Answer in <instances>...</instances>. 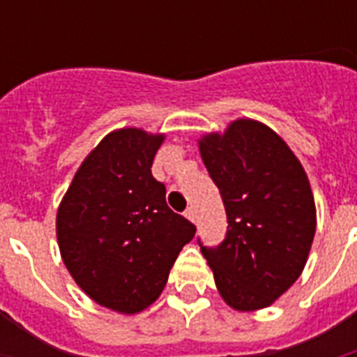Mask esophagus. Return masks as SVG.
<instances>
[{
	"label": "esophagus",
	"mask_w": 357,
	"mask_h": 357,
	"mask_svg": "<svg viewBox=\"0 0 357 357\" xmlns=\"http://www.w3.org/2000/svg\"><path fill=\"white\" fill-rule=\"evenodd\" d=\"M185 217H187V218H189V220H192V222H195V220H196L195 209H192V207H187V209H185Z\"/></svg>",
	"instance_id": "34e87169"
}]
</instances>
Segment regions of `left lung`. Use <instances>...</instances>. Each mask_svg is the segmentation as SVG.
I'll list each match as a JSON object with an SVG mask.
<instances>
[{"instance_id": "left-lung-1", "label": "left lung", "mask_w": 357, "mask_h": 357, "mask_svg": "<svg viewBox=\"0 0 357 357\" xmlns=\"http://www.w3.org/2000/svg\"><path fill=\"white\" fill-rule=\"evenodd\" d=\"M200 153L228 217L218 246L198 238L218 293L237 311L268 307L298 280L310 255L317 228L310 179L285 140L255 120L202 137Z\"/></svg>"}]
</instances>
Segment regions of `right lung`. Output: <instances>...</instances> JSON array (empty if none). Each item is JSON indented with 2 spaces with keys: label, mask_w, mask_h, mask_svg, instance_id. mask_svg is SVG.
<instances>
[{
  "label": "right lung",
  "mask_w": 357,
  "mask_h": 357,
  "mask_svg": "<svg viewBox=\"0 0 357 357\" xmlns=\"http://www.w3.org/2000/svg\"><path fill=\"white\" fill-rule=\"evenodd\" d=\"M162 140L137 128L109 133L81 162L57 211L59 248L75 283L100 305L128 315L159 298L196 234L151 176Z\"/></svg>",
  "instance_id": "1"
}]
</instances>
